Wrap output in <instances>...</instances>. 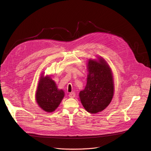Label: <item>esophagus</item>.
I'll list each match as a JSON object with an SVG mask.
<instances>
[{"label":"esophagus","mask_w":151,"mask_h":151,"mask_svg":"<svg viewBox=\"0 0 151 151\" xmlns=\"http://www.w3.org/2000/svg\"><path fill=\"white\" fill-rule=\"evenodd\" d=\"M69 97L70 98H74L75 97V93H71L69 94Z\"/></svg>","instance_id":"34e87169"}]
</instances>
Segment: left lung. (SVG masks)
Returning a JSON list of instances; mask_svg holds the SVG:
<instances>
[{"label":"left lung","mask_w":151,"mask_h":151,"mask_svg":"<svg viewBox=\"0 0 151 151\" xmlns=\"http://www.w3.org/2000/svg\"><path fill=\"white\" fill-rule=\"evenodd\" d=\"M87 82L79 98L85 109L91 114L103 111L114 96V83L112 71L101 57L98 60L89 59Z\"/></svg>","instance_id":"8db88e82"}]
</instances>
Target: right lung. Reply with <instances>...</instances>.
I'll list each match as a JSON object with an SVG mask.
<instances>
[{"label": "right lung", "mask_w": 151, "mask_h": 151, "mask_svg": "<svg viewBox=\"0 0 151 151\" xmlns=\"http://www.w3.org/2000/svg\"><path fill=\"white\" fill-rule=\"evenodd\" d=\"M64 96L63 90L57 88L56 83L50 76L41 75L36 93V102L41 109L47 112L54 111Z\"/></svg>", "instance_id": "obj_1"}]
</instances>
